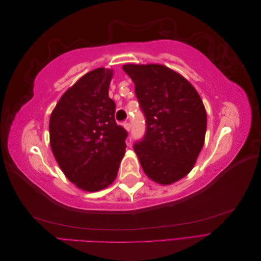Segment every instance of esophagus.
Instances as JSON below:
<instances>
[{
  "label": "esophagus",
  "mask_w": 261,
  "mask_h": 261,
  "mask_svg": "<svg viewBox=\"0 0 261 261\" xmlns=\"http://www.w3.org/2000/svg\"><path fill=\"white\" fill-rule=\"evenodd\" d=\"M123 126H124L125 129L127 130V132H129V130H130V123H128V122H124V123H123Z\"/></svg>",
  "instance_id": "obj_1"
}]
</instances>
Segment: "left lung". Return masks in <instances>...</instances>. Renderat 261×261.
Wrapping results in <instances>:
<instances>
[{
    "mask_svg": "<svg viewBox=\"0 0 261 261\" xmlns=\"http://www.w3.org/2000/svg\"><path fill=\"white\" fill-rule=\"evenodd\" d=\"M135 84L146 133L134 150L146 175L169 185L187 175L200 153L207 113L192 84L159 64L123 66Z\"/></svg>",
    "mask_w": 261,
    "mask_h": 261,
    "instance_id": "1",
    "label": "left lung"
}]
</instances>
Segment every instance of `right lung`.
Listing matches in <instances>:
<instances>
[{"label":"right lung","mask_w":261,"mask_h":261,"mask_svg":"<svg viewBox=\"0 0 261 261\" xmlns=\"http://www.w3.org/2000/svg\"><path fill=\"white\" fill-rule=\"evenodd\" d=\"M113 70L100 67L84 75L63 94L50 117V145L66 177L78 188L98 192L112 184L127 137L115 122L109 97Z\"/></svg>","instance_id":"1"}]
</instances>
